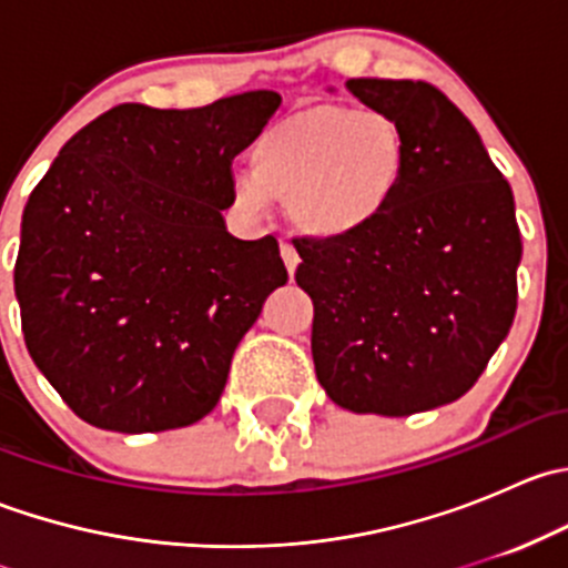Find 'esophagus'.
Wrapping results in <instances>:
<instances>
[{"mask_svg":"<svg viewBox=\"0 0 568 568\" xmlns=\"http://www.w3.org/2000/svg\"><path fill=\"white\" fill-rule=\"evenodd\" d=\"M280 255H283V263H285V268H288V274L294 277L296 266H300V252L294 250V244L280 242Z\"/></svg>","mask_w":568,"mask_h":568,"instance_id":"esophagus-1","label":"esophagus"}]
</instances>
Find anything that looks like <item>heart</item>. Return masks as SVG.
I'll return each mask as SVG.
<instances>
[{
  "instance_id": "b5f03b06",
  "label": "heart",
  "mask_w": 568,
  "mask_h": 568,
  "mask_svg": "<svg viewBox=\"0 0 568 568\" xmlns=\"http://www.w3.org/2000/svg\"><path fill=\"white\" fill-rule=\"evenodd\" d=\"M409 162V134L393 114L348 104L305 106L252 142L247 175L233 183V200L244 211L285 200L302 236L346 242L387 216Z\"/></svg>"
}]
</instances>
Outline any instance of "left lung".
<instances>
[{"mask_svg":"<svg viewBox=\"0 0 568 568\" xmlns=\"http://www.w3.org/2000/svg\"><path fill=\"white\" fill-rule=\"evenodd\" d=\"M393 114L412 162L393 209L346 242L294 239L313 300V363L357 415L404 417L462 398L506 341L523 257L514 194L478 131L428 82L348 79Z\"/></svg>","mask_w":568,"mask_h":568,"instance_id":"obj_1","label":"left lung"}]
</instances>
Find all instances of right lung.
<instances>
[{"instance_id": "1", "label": "right lung", "mask_w": 568, "mask_h": 568, "mask_svg": "<svg viewBox=\"0 0 568 568\" xmlns=\"http://www.w3.org/2000/svg\"><path fill=\"white\" fill-rule=\"evenodd\" d=\"M252 90L200 109L120 104L32 189L16 300L40 374L95 428L209 415L239 341L288 272L277 239L231 236V164L280 106Z\"/></svg>"}]
</instances>
